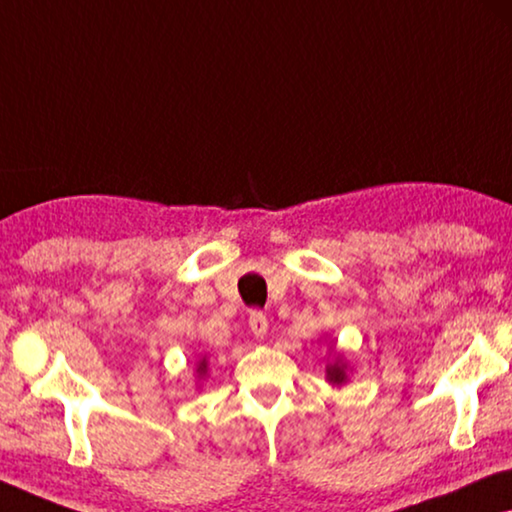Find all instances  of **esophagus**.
I'll list each match as a JSON object with an SVG mask.
<instances>
[{
    "mask_svg": "<svg viewBox=\"0 0 512 512\" xmlns=\"http://www.w3.org/2000/svg\"><path fill=\"white\" fill-rule=\"evenodd\" d=\"M249 332L256 338H263L267 334V318L261 311H251L249 313Z\"/></svg>",
    "mask_w": 512,
    "mask_h": 512,
    "instance_id": "esophagus-1",
    "label": "esophagus"
}]
</instances>
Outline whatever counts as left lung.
Returning a JSON list of instances; mask_svg holds the SVG:
<instances>
[{
  "mask_svg": "<svg viewBox=\"0 0 512 512\" xmlns=\"http://www.w3.org/2000/svg\"><path fill=\"white\" fill-rule=\"evenodd\" d=\"M325 380L332 384V387H343V384L350 380V364L345 361L341 352L336 350L334 343H332V359H329L325 366Z\"/></svg>",
  "mask_w": 512,
  "mask_h": 512,
  "instance_id": "1",
  "label": "left lung"
}]
</instances>
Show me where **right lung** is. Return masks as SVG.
Here are the masks:
<instances>
[{
    "instance_id": "right-lung-1",
    "label": "right lung",
    "mask_w": 512,
    "mask_h": 512,
    "mask_svg": "<svg viewBox=\"0 0 512 512\" xmlns=\"http://www.w3.org/2000/svg\"><path fill=\"white\" fill-rule=\"evenodd\" d=\"M208 371H210V359L206 357V355H203L199 361H196V368H194V377H196V380H206V377H208Z\"/></svg>"
}]
</instances>
